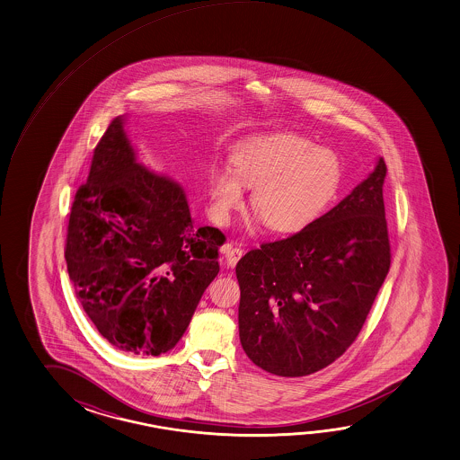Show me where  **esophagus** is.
Returning a JSON list of instances; mask_svg holds the SVG:
<instances>
[{"mask_svg": "<svg viewBox=\"0 0 460 460\" xmlns=\"http://www.w3.org/2000/svg\"><path fill=\"white\" fill-rule=\"evenodd\" d=\"M222 252H224L226 264L228 268H234L236 262H238L243 256L242 248H234V244H230V243H226V244L222 246Z\"/></svg>", "mask_w": 460, "mask_h": 460, "instance_id": "1", "label": "esophagus"}]
</instances>
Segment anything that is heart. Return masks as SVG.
I'll use <instances>...</instances> for the list:
<instances>
[{
  "label": "heart",
  "mask_w": 460,
  "mask_h": 460,
  "mask_svg": "<svg viewBox=\"0 0 460 460\" xmlns=\"http://www.w3.org/2000/svg\"><path fill=\"white\" fill-rule=\"evenodd\" d=\"M341 181L334 152L293 133L254 137L232 155V170L210 175L212 216L226 224L243 204V186L251 188V208L280 234L298 232L318 216Z\"/></svg>",
  "instance_id": "b5f03b06"
}]
</instances>
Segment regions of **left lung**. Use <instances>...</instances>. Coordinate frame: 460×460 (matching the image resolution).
I'll list each match as a JSON object with an SVG mask.
<instances>
[{"mask_svg":"<svg viewBox=\"0 0 460 460\" xmlns=\"http://www.w3.org/2000/svg\"><path fill=\"white\" fill-rule=\"evenodd\" d=\"M385 173L379 157L327 214L238 261L240 342L256 367L306 376L355 342L391 268Z\"/></svg>","mask_w":460,"mask_h":460,"instance_id":"obj_1","label":"left lung"}]
</instances>
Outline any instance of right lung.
<instances>
[{"mask_svg":"<svg viewBox=\"0 0 460 460\" xmlns=\"http://www.w3.org/2000/svg\"><path fill=\"white\" fill-rule=\"evenodd\" d=\"M125 115L93 149L67 224V274L85 314L118 350L152 355L183 337L218 274L226 236L194 226L181 184L136 159Z\"/></svg>","mask_w":460,"mask_h":460,"instance_id":"add662e5","label":"right lung"}]
</instances>
